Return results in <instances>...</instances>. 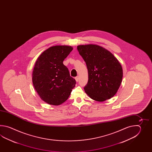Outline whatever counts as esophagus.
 I'll return each instance as SVG.
<instances>
[{"label": "esophagus", "mask_w": 152, "mask_h": 152, "mask_svg": "<svg viewBox=\"0 0 152 152\" xmlns=\"http://www.w3.org/2000/svg\"><path fill=\"white\" fill-rule=\"evenodd\" d=\"M75 80L77 82H78V81H79V77H75Z\"/></svg>", "instance_id": "obj_1"}]
</instances>
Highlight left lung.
I'll return each instance as SVG.
<instances>
[{"mask_svg":"<svg viewBox=\"0 0 152 152\" xmlns=\"http://www.w3.org/2000/svg\"><path fill=\"white\" fill-rule=\"evenodd\" d=\"M77 49L88 70V80L84 87L86 94L98 102L113 97L123 77V70L118 60L111 52L99 45H78Z\"/></svg>","mask_w":152,"mask_h":152,"instance_id":"1","label":"left lung"}]
</instances>
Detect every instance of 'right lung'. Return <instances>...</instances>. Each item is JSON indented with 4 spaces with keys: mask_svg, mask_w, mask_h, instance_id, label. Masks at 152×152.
I'll use <instances>...</instances> for the list:
<instances>
[{
    "mask_svg": "<svg viewBox=\"0 0 152 152\" xmlns=\"http://www.w3.org/2000/svg\"><path fill=\"white\" fill-rule=\"evenodd\" d=\"M73 50L71 46H53L39 55L32 72V83L45 103L59 105L69 97L76 81L63 61Z\"/></svg>",
    "mask_w": 152,
    "mask_h": 152,
    "instance_id": "add662e5",
    "label": "right lung"
}]
</instances>
